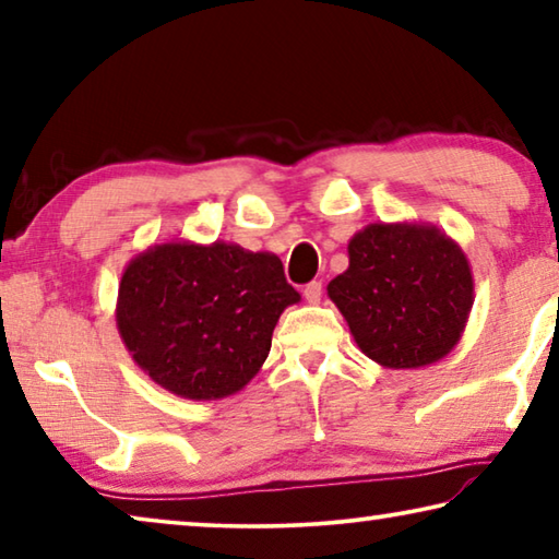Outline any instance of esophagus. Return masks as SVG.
<instances>
[{
  "label": "esophagus",
  "instance_id": "34e87169",
  "mask_svg": "<svg viewBox=\"0 0 559 559\" xmlns=\"http://www.w3.org/2000/svg\"><path fill=\"white\" fill-rule=\"evenodd\" d=\"M302 296H306V300L313 302V306H316V302H320V296H323V283L310 281L308 286L302 288Z\"/></svg>",
  "mask_w": 559,
  "mask_h": 559
}]
</instances>
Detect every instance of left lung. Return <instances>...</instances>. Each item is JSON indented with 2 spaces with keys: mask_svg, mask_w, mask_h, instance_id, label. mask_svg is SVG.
Returning <instances> with one entry per match:
<instances>
[{
  "mask_svg": "<svg viewBox=\"0 0 559 559\" xmlns=\"http://www.w3.org/2000/svg\"><path fill=\"white\" fill-rule=\"evenodd\" d=\"M349 266L328 283L357 347L390 370L447 357L473 306L466 253L431 224H370L347 243Z\"/></svg>",
  "mask_w": 559,
  "mask_h": 559,
  "instance_id": "1",
  "label": "left lung"
}]
</instances>
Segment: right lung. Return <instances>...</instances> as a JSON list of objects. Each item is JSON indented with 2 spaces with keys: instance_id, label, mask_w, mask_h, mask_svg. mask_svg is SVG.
Returning <instances> with one entry per match:
<instances>
[{
  "instance_id": "right-lung-1",
  "label": "right lung",
  "mask_w": 559,
  "mask_h": 559,
  "mask_svg": "<svg viewBox=\"0 0 559 559\" xmlns=\"http://www.w3.org/2000/svg\"><path fill=\"white\" fill-rule=\"evenodd\" d=\"M298 300L273 253L224 241H167L122 271L116 320L150 380L202 402L253 380L281 313Z\"/></svg>"
}]
</instances>
